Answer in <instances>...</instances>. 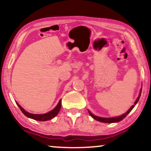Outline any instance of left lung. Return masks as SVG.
Returning a JSON list of instances; mask_svg holds the SVG:
<instances>
[{"instance_id":"obj_1","label":"left lung","mask_w":151,"mask_h":151,"mask_svg":"<svg viewBox=\"0 0 151 151\" xmlns=\"http://www.w3.org/2000/svg\"><path fill=\"white\" fill-rule=\"evenodd\" d=\"M142 88H141V89H140V91H139V96L137 97V98L136 99L135 102H134V104L132 106L131 108H130L129 110H128L127 112L125 113H124L122 115H119V116H117V117H98L97 116V115H95L93 114V113L91 112L90 111H88V113H89V115L91 116L94 119H96L97 121H99V122H104V123H115V122H120L124 118H125L126 117H127V115L129 114V113L131 112L132 111V109H133L134 107L136 104H137V103L138 101L139 100V98L140 96H141V93H142Z\"/></svg>"}]
</instances>
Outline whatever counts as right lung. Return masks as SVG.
Segmentation results:
<instances>
[{"label":"right lung","instance_id":"right-lung-1","mask_svg":"<svg viewBox=\"0 0 151 151\" xmlns=\"http://www.w3.org/2000/svg\"><path fill=\"white\" fill-rule=\"evenodd\" d=\"M61 101H62L61 100H60L59 102L58 103V104L56 105V106H55L53 110H51V111H49V112L47 113H45V114H33V113H30L24 110V109L22 108L20 105L18 104V102H16V104H17L18 107H19L22 113H23L25 116L29 117L31 119H35V120L47 121V120H49V119H53V117L56 116L58 113H59V111L60 110V108H61V104H62Z\"/></svg>","mask_w":151,"mask_h":151}]
</instances>
